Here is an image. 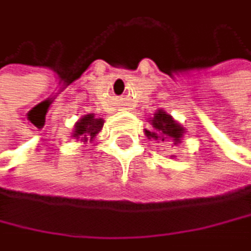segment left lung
Instances as JSON below:
<instances>
[{"mask_svg": "<svg viewBox=\"0 0 251 251\" xmlns=\"http://www.w3.org/2000/svg\"><path fill=\"white\" fill-rule=\"evenodd\" d=\"M153 129L145 131L148 139H172L175 144H179V139L183 137L184 129L172 119L169 114L162 111L154 114V119L151 120Z\"/></svg>", "mask_w": 251, "mask_h": 251, "instance_id": "8db88e82", "label": "left lung"}]
</instances>
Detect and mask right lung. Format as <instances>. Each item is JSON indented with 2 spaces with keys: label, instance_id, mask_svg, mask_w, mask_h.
<instances>
[{
  "label": "right lung",
  "instance_id": "obj_1",
  "mask_svg": "<svg viewBox=\"0 0 251 251\" xmlns=\"http://www.w3.org/2000/svg\"><path fill=\"white\" fill-rule=\"evenodd\" d=\"M103 123H104L103 119H95L92 114L82 117V119L76 123L73 137L81 139V140H87V139L92 140L101 131V128H103Z\"/></svg>",
  "mask_w": 251,
  "mask_h": 251
}]
</instances>
